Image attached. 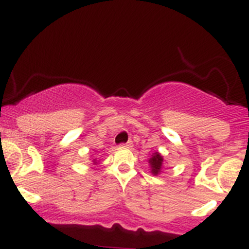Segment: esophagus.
<instances>
[{"instance_id": "1", "label": "esophagus", "mask_w": 249, "mask_h": 249, "mask_svg": "<svg viewBox=\"0 0 249 249\" xmlns=\"http://www.w3.org/2000/svg\"><path fill=\"white\" fill-rule=\"evenodd\" d=\"M123 147H126V148H131L133 146V142L131 141H128L127 142H125V144H122Z\"/></svg>"}]
</instances>
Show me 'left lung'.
Returning <instances> with one entry per match:
<instances>
[{"mask_svg":"<svg viewBox=\"0 0 249 249\" xmlns=\"http://www.w3.org/2000/svg\"><path fill=\"white\" fill-rule=\"evenodd\" d=\"M164 157L161 156L158 151H154L151 156V158H148V166H150V172L153 176H158L162 172V168H164Z\"/></svg>","mask_w":249,"mask_h":249,"instance_id":"1","label":"left lung"}]
</instances>
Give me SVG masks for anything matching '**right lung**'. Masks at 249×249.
Segmentation results:
<instances>
[{
    "label": "right lung",
    "instance_id": "right-lung-1",
    "mask_svg": "<svg viewBox=\"0 0 249 249\" xmlns=\"http://www.w3.org/2000/svg\"><path fill=\"white\" fill-rule=\"evenodd\" d=\"M92 162H93V165H98V164H99L98 158H97V157H93V158H92Z\"/></svg>",
    "mask_w": 249,
    "mask_h": 249
}]
</instances>
